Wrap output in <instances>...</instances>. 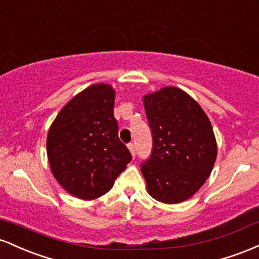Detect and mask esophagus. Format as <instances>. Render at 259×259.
Segmentation results:
<instances>
[{"mask_svg":"<svg viewBox=\"0 0 259 259\" xmlns=\"http://www.w3.org/2000/svg\"><path fill=\"white\" fill-rule=\"evenodd\" d=\"M127 148H129L130 153H132L133 157H135V145L133 144V142H130V144H127Z\"/></svg>","mask_w":259,"mask_h":259,"instance_id":"esophagus-1","label":"esophagus"}]
</instances>
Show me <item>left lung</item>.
<instances>
[{
  "mask_svg": "<svg viewBox=\"0 0 259 259\" xmlns=\"http://www.w3.org/2000/svg\"><path fill=\"white\" fill-rule=\"evenodd\" d=\"M152 132L153 148L141 165L147 192L167 204L192 197L212 173L217 141L201 106L175 86L142 97Z\"/></svg>",
  "mask_w": 259,
  "mask_h": 259,
  "instance_id": "left-lung-1",
  "label": "left lung"
}]
</instances>
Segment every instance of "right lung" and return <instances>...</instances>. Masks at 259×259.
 I'll return each mask as SVG.
<instances>
[{
    "label": "right lung",
    "mask_w": 259,
    "mask_h": 259,
    "mask_svg": "<svg viewBox=\"0 0 259 259\" xmlns=\"http://www.w3.org/2000/svg\"><path fill=\"white\" fill-rule=\"evenodd\" d=\"M114 99L112 85L89 86L61 109L49 129L47 158L53 177L80 200L107 194L132 160L118 138Z\"/></svg>",
    "instance_id": "obj_1"
}]
</instances>
